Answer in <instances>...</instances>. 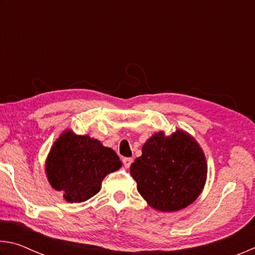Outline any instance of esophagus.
<instances>
[{"mask_svg":"<svg viewBox=\"0 0 255 255\" xmlns=\"http://www.w3.org/2000/svg\"><path fill=\"white\" fill-rule=\"evenodd\" d=\"M123 163H124L125 166L129 167V166L131 165V163H132V158L131 157H124L123 158Z\"/></svg>","mask_w":255,"mask_h":255,"instance_id":"34e87169","label":"esophagus"}]
</instances>
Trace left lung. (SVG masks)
Segmentation results:
<instances>
[{
    "label": "left lung",
    "mask_w": 255,
    "mask_h": 255,
    "mask_svg": "<svg viewBox=\"0 0 255 255\" xmlns=\"http://www.w3.org/2000/svg\"><path fill=\"white\" fill-rule=\"evenodd\" d=\"M206 156L196 138L183 129L171 135L154 132L130 166L144 200L158 211L172 213L191 205L207 180Z\"/></svg>",
    "instance_id": "left-lung-1"
}]
</instances>
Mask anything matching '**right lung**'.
<instances>
[{
    "mask_svg": "<svg viewBox=\"0 0 255 255\" xmlns=\"http://www.w3.org/2000/svg\"><path fill=\"white\" fill-rule=\"evenodd\" d=\"M123 163L114 149L89 135L65 129L54 141L45 162L51 188L67 202H84L100 191L102 180Z\"/></svg>",
    "mask_w": 255,
    "mask_h": 255,
    "instance_id": "1",
    "label": "right lung"
}]
</instances>
